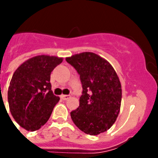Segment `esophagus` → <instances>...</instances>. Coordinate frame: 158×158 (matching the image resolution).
<instances>
[{"mask_svg":"<svg viewBox=\"0 0 158 158\" xmlns=\"http://www.w3.org/2000/svg\"><path fill=\"white\" fill-rule=\"evenodd\" d=\"M60 98H61V99H63V100H67V99H69L70 97H69V95H61Z\"/></svg>","mask_w":158,"mask_h":158,"instance_id":"obj_1","label":"esophagus"}]
</instances>
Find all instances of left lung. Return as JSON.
I'll return each mask as SVG.
<instances>
[{"instance_id": "8db88e82", "label": "left lung", "mask_w": 158, "mask_h": 158, "mask_svg": "<svg viewBox=\"0 0 158 158\" xmlns=\"http://www.w3.org/2000/svg\"><path fill=\"white\" fill-rule=\"evenodd\" d=\"M65 60L79 73L83 87L79 106L70 112L73 122L88 135L105 132L120 112L122 90L116 72L106 60L94 52L73 55Z\"/></svg>"}]
</instances>
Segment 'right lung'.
I'll use <instances>...</instances> for the list:
<instances>
[{
  "instance_id": "right-lung-1",
  "label": "right lung",
  "mask_w": 158,
  "mask_h": 158,
  "mask_svg": "<svg viewBox=\"0 0 158 158\" xmlns=\"http://www.w3.org/2000/svg\"><path fill=\"white\" fill-rule=\"evenodd\" d=\"M63 58L40 55L17 68L8 89V102L13 118L28 131L39 130L47 123L59 97L54 95L51 73Z\"/></svg>"
}]
</instances>
